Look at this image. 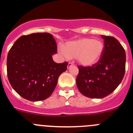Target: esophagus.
I'll use <instances>...</instances> for the list:
<instances>
[{
	"mask_svg": "<svg viewBox=\"0 0 133 133\" xmlns=\"http://www.w3.org/2000/svg\"><path fill=\"white\" fill-rule=\"evenodd\" d=\"M73 66V64H72V63H68L67 69H70V68L71 67V66Z\"/></svg>",
	"mask_w": 133,
	"mask_h": 133,
	"instance_id": "1",
	"label": "esophagus"
}]
</instances>
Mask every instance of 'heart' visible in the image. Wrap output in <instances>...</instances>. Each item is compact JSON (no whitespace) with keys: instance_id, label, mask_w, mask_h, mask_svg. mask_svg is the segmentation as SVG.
<instances>
[{"instance_id":"b5f03b06","label":"heart","mask_w":133,"mask_h":133,"mask_svg":"<svg viewBox=\"0 0 133 133\" xmlns=\"http://www.w3.org/2000/svg\"><path fill=\"white\" fill-rule=\"evenodd\" d=\"M104 49L101 41L83 38L66 43L61 53L69 58H76L80 65L90 66L101 58Z\"/></svg>"}]
</instances>
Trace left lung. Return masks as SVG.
Masks as SVG:
<instances>
[{"label":"left lung","mask_w":133,"mask_h":133,"mask_svg":"<svg viewBox=\"0 0 133 133\" xmlns=\"http://www.w3.org/2000/svg\"><path fill=\"white\" fill-rule=\"evenodd\" d=\"M101 37L104 49L98 63L92 66H78L77 87L89 98H102L112 93L121 83L125 72L126 54L121 43L112 36Z\"/></svg>","instance_id":"1"}]
</instances>
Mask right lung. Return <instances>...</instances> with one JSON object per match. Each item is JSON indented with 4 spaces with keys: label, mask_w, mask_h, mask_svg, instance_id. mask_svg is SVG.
<instances>
[{
    "label": "right lung",
    "mask_w": 133,
    "mask_h": 133,
    "mask_svg": "<svg viewBox=\"0 0 133 133\" xmlns=\"http://www.w3.org/2000/svg\"><path fill=\"white\" fill-rule=\"evenodd\" d=\"M56 43L51 34L33 33L15 41L7 56V75L12 87L30 101L49 98L68 63H56Z\"/></svg>",
    "instance_id": "1"
}]
</instances>
